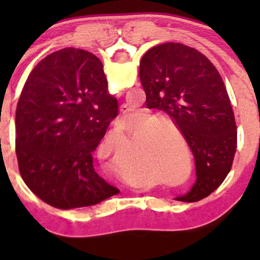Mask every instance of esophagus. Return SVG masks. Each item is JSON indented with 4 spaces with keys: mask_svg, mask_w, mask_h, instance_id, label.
Masks as SVG:
<instances>
[{
    "mask_svg": "<svg viewBox=\"0 0 260 260\" xmlns=\"http://www.w3.org/2000/svg\"><path fill=\"white\" fill-rule=\"evenodd\" d=\"M128 111H129V108H128V107L125 106V104H123V106L120 107V112H122L123 114H124V113H127Z\"/></svg>",
    "mask_w": 260,
    "mask_h": 260,
    "instance_id": "esophagus-1",
    "label": "esophagus"
}]
</instances>
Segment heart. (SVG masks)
<instances>
[{
  "label": "heart",
  "instance_id": "obj_1",
  "mask_svg": "<svg viewBox=\"0 0 260 260\" xmlns=\"http://www.w3.org/2000/svg\"><path fill=\"white\" fill-rule=\"evenodd\" d=\"M164 162L172 177H180L186 165V158L177 148H165Z\"/></svg>",
  "mask_w": 260,
  "mask_h": 260
}]
</instances>
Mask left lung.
<instances>
[{
	"instance_id": "obj_1",
	"label": "left lung",
	"mask_w": 260,
	"mask_h": 260,
	"mask_svg": "<svg viewBox=\"0 0 260 260\" xmlns=\"http://www.w3.org/2000/svg\"><path fill=\"white\" fill-rule=\"evenodd\" d=\"M140 79L147 107L172 118L195 157L196 182L179 200L206 198L232 170L238 142L234 112L219 72L196 49L166 43L143 55Z\"/></svg>"
}]
</instances>
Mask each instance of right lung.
<instances>
[{"label":"right lung","instance_id":"right-lung-1","mask_svg":"<svg viewBox=\"0 0 260 260\" xmlns=\"http://www.w3.org/2000/svg\"><path fill=\"white\" fill-rule=\"evenodd\" d=\"M117 115L118 102L95 55L65 48L44 57L16 108L18 170L27 187L62 210L117 195L93 165V152Z\"/></svg>","mask_w":260,"mask_h":260}]
</instances>
